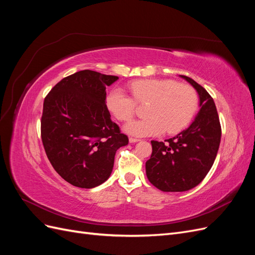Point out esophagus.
<instances>
[{"label":"esophagus","mask_w":255,"mask_h":255,"mask_svg":"<svg viewBox=\"0 0 255 255\" xmlns=\"http://www.w3.org/2000/svg\"><path fill=\"white\" fill-rule=\"evenodd\" d=\"M140 139H138V138H134V137H129V142L130 143H134V142H137L139 141Z\"/></svg>","instance_id":"obj_1"}]
</instances>
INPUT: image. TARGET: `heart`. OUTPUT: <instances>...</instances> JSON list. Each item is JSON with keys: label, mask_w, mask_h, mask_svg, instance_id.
I'll return each mask as SVG.
<instances>
[{"label": "heart", "mask_w": 255, "mask_h": 255, "mask_svg": "<svg viewBox=\"0 0 255 255\" xmlns=\"http://www.w3.org/2000/svg\"><path fill=\"white\" fill-rule=\"evenodd\" d=\"M132 97L121 88H114L106 99L109 110L120 121H129L138 104L149 103L148 119L136 120L126 126V132L134 136H157L164 132L176 134L187 127L197 110L198 98L189 85L171 80H139L129 84Z\"/></svg>", "instance_id": "heart-1"}]
</instances>
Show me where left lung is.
<instances>
[{
  "label": "left lung",
  "instance_id": "left-lung-1",
  "mask_svg": "<svg viewBox=\"0 0 255 255\" xmlns=\"http://www.w3.org/2000/svg\"><path fill=\"white\" fill-rule=\"evenodd\" d=\"M192 85L200 98L194 122L180 134L163 141L152 140V154L145 173L161 191H186L202 182L212 168L221 139L217 109L210 94L197 82L181 75Z\"/></svg>",
  "mask_w": 255,
  "mask_h": 255
}]
</instances>
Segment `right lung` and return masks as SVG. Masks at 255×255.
I'll list each match as a JSON object with an SVG mask.
<instances>
[{
    "label": "right lung",
    "mask_w": 255,
    "mask_h": 255,
    "mask_svg": "<svg viewBox=\"0 0 255 255\" xmlns=\"http://www.w3.org/2000/svg\"><path fill=\"white\" fill-rule=\"evenodd\" d=\"M115 75L82 70L64 78L44 98L41 140L55 171L80 188L109 179L115 154L128 143L105 104Z\"/></svg>",
    "instance_id": "obj_1"
}]
</instances>
